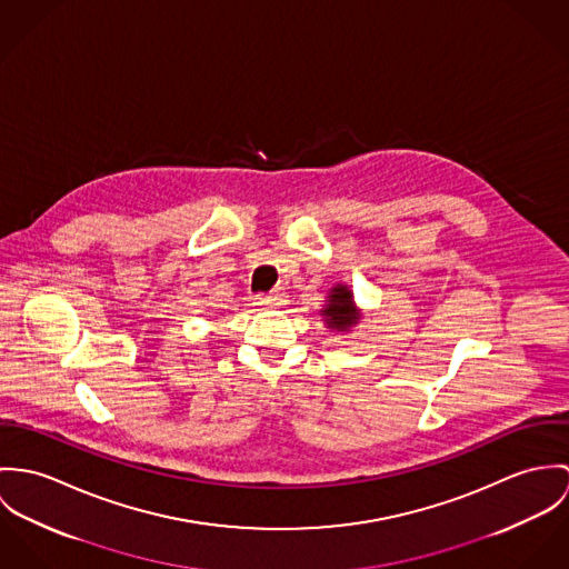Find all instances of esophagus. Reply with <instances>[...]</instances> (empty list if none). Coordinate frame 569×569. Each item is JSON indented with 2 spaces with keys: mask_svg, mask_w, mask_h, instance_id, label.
<instances>
[{
  "mask_svg": "<svg viewBox=\"0 0 569 569\" xmlns=\"http://www.w3.org/2000/svg\"><path fill=\"white\" fill-rule=\"evenodd\" d=\"M254 301H257V306H263V308L274 310V308H281V306L286 303V297H283L281 292H270V295H259V297H254Z\"/></svg>",
  "mask_w": 569,
  "mask_h": 569,
  "instance_id": "34e87169",
  "label": "esophagus"
}]
</instances>
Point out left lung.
<instances>
[{
    "mask_svg": "<svg viewBox=\"0 0 569 569\" xmlns=\"http://www.w3.org/2000/svg\"><path fill=\"white\" fill-rule=\"evenodd\" d=\"M320 318L325 327L336 333H349L360 325L362 310L356 306V299L349 286L336 283L329 288L325 306L320 308Z\"/></svg>",
    "mask_w": 569,
    "mask_h": 569,
    "instance_id": "8db88e82",
    "label": "left lung"
}]
</instances>
